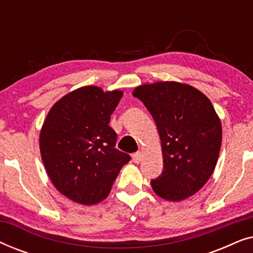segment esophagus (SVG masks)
<instances>
[{
    "label": "esophagus",
    "instance_id": "1",
    "mask_svg": "<svg viewBox=\"0 0 253 253\" xmlns=\"http://www.w3.org/2000/svg\"><path fill=\"white\" fill-rule=\"evenodd\" d=\"M141 159H143V153H141V152H137V153H134L132 155V160L134 164H139Z\"/></svg>",
    "mask_w": 253,
    "mask_h": 253
}]
</instances>
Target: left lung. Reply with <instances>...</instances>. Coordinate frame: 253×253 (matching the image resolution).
<instances>
[{
  "mask_svg": "<svg viewBox=\"0 0 253 253\" xmlns=\"http://www.w3.org/2000/svg\"><path fill=\"white\" fill-rule=\"evenodd\" d=\"M157 124L164 171L152 179L153 191L168 202L198 192L215 168L222 141L220 117L207 96L178 82H157L133 89Z\"/></svg>",
  "mask_w": 253,
  "mask_h": 253,
  "instance_id": "8db88e82",
  "label": "left lung"
}]
</instances>
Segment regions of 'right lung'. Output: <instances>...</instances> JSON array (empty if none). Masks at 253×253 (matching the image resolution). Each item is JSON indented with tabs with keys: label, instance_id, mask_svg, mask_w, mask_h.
Here are the masks:
<instances>
[{
	"label": "right lung",
	"instance_id": "obj_1",
	"mask_svg": "<svg viewBox=\"0 0 253 253\" xmlns=\"http://www.w3.org/2000/svg\"><path fill=\"white\" fill-rule=\"evenodd\" d=\"M123 91L83 86L57 100L40 130L39 146L51 183L62 195L82 205L108 197L130 155L116 150L110 115Z\"/></svg>",
	"mask_w": 253,
	"mask_h": 253
}]
</instances>
